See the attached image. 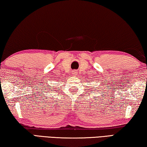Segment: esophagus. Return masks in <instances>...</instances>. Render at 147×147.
<instances>
[{
    "label": "esophagus",
    "mask_w": 147,
    "mask_h": 147,
    "mask_svg": "<svg viewBox=\"0 0 147 147\" xmlns=\"http://www.w3.org/2000/svg\"><path fill=\"white\" fill-rule=\"evenodd\" d=\"M72 74H73V76H77V75H78V72H77V71H72Z\"/></svg>",
    "instance_id": "esophagus-1"
}]
</instances>
